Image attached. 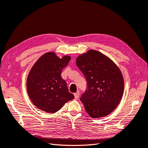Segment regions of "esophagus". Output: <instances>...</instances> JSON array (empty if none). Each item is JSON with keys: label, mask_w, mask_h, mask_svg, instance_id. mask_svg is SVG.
<instances>
[{"label": "esophagus", "mask_w": 148, "mask_h": 148, "mask_svg": "<svg viewBox=\"0 0 148 148\" xmlns=\"http://www.w3.org/2000/svg\"><path fill=\"white\" fill-rule=\"evenodd\" d=\"M74 96H75V98L76 99H78V97H79V92L78 91V92H77L76 93H75V94H74Z\"/></svg>", "instance_id": "obj_1"}]
</instances>
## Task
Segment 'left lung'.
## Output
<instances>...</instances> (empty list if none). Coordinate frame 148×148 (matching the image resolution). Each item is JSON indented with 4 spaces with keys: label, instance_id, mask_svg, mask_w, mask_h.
Here are the masks:
<instances>
[{
    "label": "left lung",
    "instance_id": "left-lung-1",
    "mask_svg": "<svg viewBox=\"0 0 148 148\" xmlns=\"http://www.w3.org/2000/svg\"><path fill=\"white\" fill-rule=\"evenodd\" d=\"M77 65L86 78L87 89L80 100L92 118H101L117 107L124 90L122 73L109 58L90 50L79 56Z\"/></svg>",
    "mask_w": 148,
    "mask_h": 148
}]
</instances>
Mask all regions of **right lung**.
Wrapping results in <instances>:
<instances>
[{
  "mask_svg": "<svg viewBox=\"0 0 148 148\" xmlns=\"http://www.w3.org/2000/svg\"><path fill=\"white\" fill-rule=\"evenodd\" d=\"M70 60V56L60 59L55 53L47 52L31 69L26 82L27 91L31 101L39 109L55 113L74 99L61 77L62 70Z\"/></svg>",
  "mask_w": 148,
  "mask_h": 148,
  "instance_id": "obj_1",
  "label": "right lung"
}]
</instances>
